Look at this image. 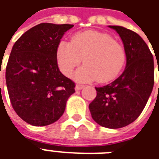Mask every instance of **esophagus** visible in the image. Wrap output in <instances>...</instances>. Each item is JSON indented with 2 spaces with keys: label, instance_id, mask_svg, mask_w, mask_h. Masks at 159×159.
Instances as JSON below:
<instances>
[{
  "label": "esophagus",
  "instance_id": "obj_1",
  "mask_svg": "<svg viewBox=\"0 0 159 159\" xmlns=\"http://www.w3.org/2000/svg\"><path fill=\"white\" fill-rule=\"evenodd\" d=\"M83 88H84V85H76V86H75V90H77V91L81 90Z\"/></svg>",
  "mask_w": 159,
  "mask_h": 159
}]
</instances>
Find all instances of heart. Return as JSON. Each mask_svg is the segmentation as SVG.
<instances>
[{
    "label": "heart",
    "instance_id": "b5f03b06",
    "mask_svg": "<svg viewBox=\"0 0 159 159\" xmlns=\"http://www.w3.org/2000/svg\"><path fill=\"white\" fill-rule=\"evenodd\" d=\"M60 71L70 76L82 59L84 66L74 74L79 83L108 82L117 77L126 62L124 47L110 35L98 31L78 32L70 43L61 41L56 52Z\"/></svg>",
    "mask_w": 159,
    "mask_h": 159
}]
</instances>
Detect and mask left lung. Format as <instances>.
<instances>
[{"label":"left lung","mask_w":159,"mask_h":159,"mask_svg":"<svg viewBox=\"0 0 159 159\" xmlns=\"http://www.w3.org/2000/svg\"><path fill=\"white\" fill-rule=\"evenodd\" d=\"M109 27L123 43L126 67L110 84L95 87L97 96L89 109L98 124L115 129L135 121L144 110L153 88L154 61L147 44L136 32L118 25Z\"/></svg>","instance_id":"1"}]
</instances>
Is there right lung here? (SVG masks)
<instances>
[{"label":"right lung","mask_w":159,"mask_h":159,"mask_svg":"<svg viewBox=\"0 0 159 159\" xmlns=\"http://www.w3.org/2000/svg\"><path fill=\"white\" fill-rule=\"evenodd\" d=\"M74 25L42 23L25 31L13 44L6 67V82L13 110L33 126L59 120L75 92L74 82L56 62L57 45Z\"/></svg>","instance_id":"obj_1"}]
</instances>
